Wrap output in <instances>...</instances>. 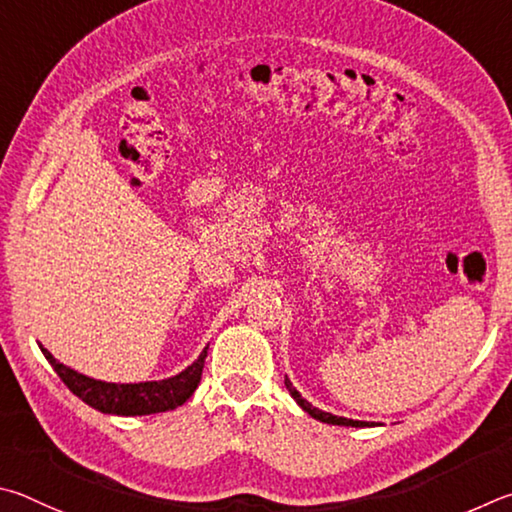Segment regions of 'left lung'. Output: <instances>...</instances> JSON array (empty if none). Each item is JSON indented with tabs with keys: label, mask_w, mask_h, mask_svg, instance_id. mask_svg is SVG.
Wrapping results in <instances>:
<instances>
[{
	"label": "left lung",
	"mask_w": 512,
	"mask_h": 512,
	"mask_svg": "<svg viewBox=\"0 0 512 512\" xmlns=\"http://www.w3.org/2000/svg\"><path fill=\"white\" fill-rule=\"evenodd\" d=\"M285 387H288L290 396L299 402L301 409L308 411V414H310L312 418L321 420V423H328V425H344V427H369V423H364V420H351V418L333 416V414H328V411H321V409H317V407H312L306 398H301V393L292 387V382H290L288 378H285Z\"/></svg>",
	"instance_id": "obj_1"
}]
</instances>
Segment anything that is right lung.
I'll use <instances>...</instances> for the list:
<instances>
[{
  "instance_id": "1",
  "label": "right lung",
  "mask_w": 512,
  "mask_h": 512,
  "mask_svg": "<svg viewBox=\"0 0 512 512\" xmlns=\"http://www.w3.org/2000/svg\"><path fill=\"white\" fill-rule=\"evenodd\" d=\"M206 348L188 369L175 375V378L139 384H114L87 378V375H80L74 369H69V366L60 364L47 348H42V353L53 366V371L60 375V380L67 384V389L83 402H87L89 407L103 411V414L116 416H148L177 409L193 396V391L197 389L202 378Z\"/></svg>"
}]
</instances>
